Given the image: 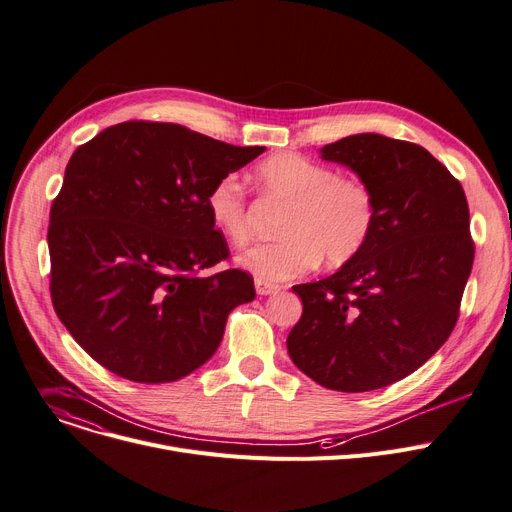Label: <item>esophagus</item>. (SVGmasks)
<instances>
[{
	"label": "esophagus",
	"mask_w": 512,
	"mask_h": 512,
	"mask_svg": "<svg viewBox=\"0 0 512 512\" xmlns=\"http://www.w3.org/2000/svg\"><path fill=\"white\" fill-rule=\"evenodd\" d=\"M255 290H257V294L267 296V294H276V292H280V290H282V286H278V284H271V282H267V280L257 278V280H255Z\"/></svg>",
	"instance_id": "esophagus-1"
}]
</instances>
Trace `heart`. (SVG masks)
I'll return each mask as SVG.
<instances>
[{
  "label": "heart",
  "instance_id": "obj_1",
  "mask_svg": "<svg viewBox=\"0 0 512 512\" xmlns=\"http://www.w3.org/2000/svg\"><path fill=\"white\" fill-rule=\"evenodd\" d=\"M263 197L284 201L276 241L259 243L241 255V265L261 280H290L321 259L339 267L356 259L377 224V199L358 177H342L327 164L294 152L265 158L253 170ZM212 224L232 245L253 234L247 193L234 177L218 179L206 197Z\"/></svg>",
  "mask_w": 512,
  "mask_h": 512
}]
</instances>
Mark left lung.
Segmentation results:
<instances>
[{"mask_svg": "<svg viewBox=\"0 0 512 512\" xmlns=\"http://www.w3.org/2000/svg\"><path fill=\"white\" fill-rule=\"evenodd\" d=\"M321 152L370 185L377 224L337 274L294 286L302 317L288 354L327 389L374 391L420 368L455 329L475 255L469 206L449 168L418 144L358 133Z\"/></svg>", "mask_w": 512, "mask_h": 512, "instance_id": "obj_1", "label": "left lung"}]
</instances>
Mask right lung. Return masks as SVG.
I'll list each match as a JSON object with an SVG mask.
<instances>
[{
    "mask_svg": "<svg viewBox=\"0 0 512 512\" xmlns=\"http://www.w3.org/2000/svg\"><path fill=\"white\" fill-rule=\"evenodd\" d=\"M177 123L125 121L82 144L49 216L51 300L76 342L135 383H173L218 350L226 319L255 298L230 267L206 197L257 158Z\"/></svg>",
    "mask_w": 512,
    "mask_h": 512,
    "instance_id": "add662e5",
    "label": "right lung"
}]
</instances>
